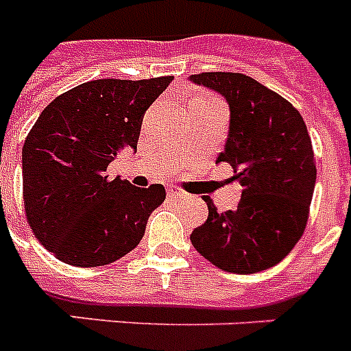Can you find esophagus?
Here are the masks:
<instances>
[{
  "label": "esophagus",
  "mask_w": 351,
  "mask_h": 351,
  "mask_svg": "<svg viewBox=\"0 0 351 351\" xmlns=\"http://www.w3.org/2000/svg\"><path fill=\"white\" fill-rule=\"evenodd\" d=\"M167 195H169L171 198H175V200H187V198H189V195L180 189H169L167 191Z\"/></svg>",
  "instance_id": "obj_1"
}]
</instances>
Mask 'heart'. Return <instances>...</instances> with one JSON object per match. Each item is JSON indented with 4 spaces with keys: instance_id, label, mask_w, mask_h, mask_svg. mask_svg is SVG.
I'll return each mask as SVG.
<instances>
[{
    "instance_id": "b5f03b06",
    "label": "heart",
    "mask_w": 351,
    "mask_h": 351,
    "mask_svg": "<svg viewBox=\"0 0 351 351\" xmlns=\"http://www.w3.org/2000/svg\"><path fill=\"white\" fill-rule=\"evenodd\" d=\"M196 101H202V102H213L210 99H207V97H200V99H196Z\"/></svg>"
}]
</instances>
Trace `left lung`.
<instances>
[{
  "label": "left lung",
  "mask_w": 351,
  "mask_h": 351,
  "mask_svg": "<svg viewBox=\"0 0 351 351\" xmlns=\"http://www.w3.org/2000/svg\"><path fill=\"white\" fill-rule=\"evenodd\" d=\"M191 82L229 104V133L216 162L243 185L234 210L209 216L191 243L218 269L254 274L278 265L303 236L315 187V158L306 124L287 99L243 73L205 72Z\"/></svg>",
  "instance_id": "obj_1"
}]
</instances>
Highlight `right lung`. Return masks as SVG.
<instances>
[{"label":"right lung","mask_w":351,"mask_h":351,"mask_svg":"<svg viewBox=\"0 0 351 351\" xmlns=\"http://www.w3.org/2000/svg\"><path fill=\"white\" fill-rule=\"evenodd\" d=\"M171 81H90L41 111L23 146V200L34 234L57 259L101 267L141 243L166 189L110 180L106 169L119 151H136L144 113Z\"/></svg>","instance_id":"obj_1"}]
</instances>
